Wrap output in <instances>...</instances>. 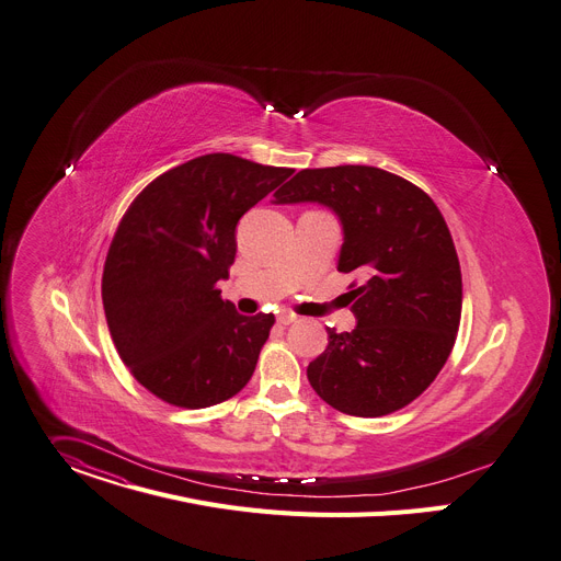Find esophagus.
<instances>
[{
	"label": "esophagus",
	"instance_id": "1",
	"mask_svg": "<svg viewBox=\"0 0 561 561\" xmlns=\"http://www.w3.org/2000/svg\"><path fill=\"white\" fill-rule=\"evenodd\" d=\"M293 320H295V318H293L290 313H279V316H277V324H282V327H288Z\"/></svg>",
	"mask_w": 561,
	"mask_h": 561
}]
</instances>
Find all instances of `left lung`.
Masks as SVG:
<instances>
[{
  "mask_svg": "<svg viewBox=\"0 0 561 561\" xmlns=\"http://www.w3.org/2000/svg\"><path fill=\"white\" fill-rule=\"evenodd\" d=\"M275 198L335 210L344 228L337 271L365 279L351 284L358 327L327 329L329 346L307 369L311 387L348 416L402 410L434 382L461 324V264L436 203L369 165L301 170Z\"/></svg>",
  "mask_w": 561,
  "mask_h": 561,
  "instance_id": "8db88e82",
  "label": "left lung"
}]
</instances>
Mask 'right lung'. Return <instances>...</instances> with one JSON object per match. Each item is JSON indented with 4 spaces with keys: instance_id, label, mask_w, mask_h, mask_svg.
<instances>
[{
    "instance_id": "1",
    "label": "right lung",
    "mask_w": 561,
    "mask_h": 561,
    "mask_svg": "<svg viewBox=\"0 0 561 561\" xmlns=\"http://www.w3.org/2000/svg\"><path fill=\"white\" fill-rule=\"evenodd\" d=\"M293 172L206 154L157 176L123 215L105 318L125 367L163 402L203 410L252 378L275 316H239L217 282L234 264L237 221Z\"/></svg>"
}]
</instances>
